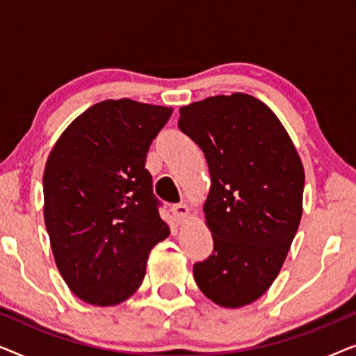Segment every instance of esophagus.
<instances>
[{
  "label": "esophagus",
  "mask_w": 356,
  "mask_h": 356,
  "mask_svg": "<svg viewBox=\"0 0 356 356\" xmlns=\"http://www.w3.org/2000/svg\"><path fill=\"white\" fill-rule=\"evenodd\" d=\"M172 212H173L175 217L181 220V218H184L189 213V207H188V204L179 202V204H175V206L172 207Z\"/></svg>",
  "instance_id": "obj_1"
}]
</instances>
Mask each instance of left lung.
Segmentation results:
<instances>
[{
	"mask_svg": "<svg viewBox=\"0 0 356 356\" xmlns=\"http://www.w3.org/2000/svg\"><path fill=\"white\" fill-rule=\"evenodd\" d=\"M178 128L204 152V204L213 251L193 267L204 295L223 308L256 301L279 275L303 212L305 170L269 106L248 94L179 108Z\"/></svg>",
	"mask_w": 356,
	"mask_h": 356,
	"instance_id": "1",
	"label": "left lung"
}]
</instances>
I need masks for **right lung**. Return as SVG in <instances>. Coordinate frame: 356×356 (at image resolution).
<instances>
[{"label": "right lung", "mask_w": 356, "mask_h": 356, "mask_svg": "<svg viewBox=\"0 0 356 356\" xmlns=\"http://www.w3.org/2000/svg\"><path fill=\"white\" fill-rule=\"evenodd\" d=\"M168 106L100 102L56 140L43 173V217L58 270L72 293L97 306L128 300L149 252L170 235L145 168Z\"/></svg>", "instance_id": "add662e5"}]
</instances>
